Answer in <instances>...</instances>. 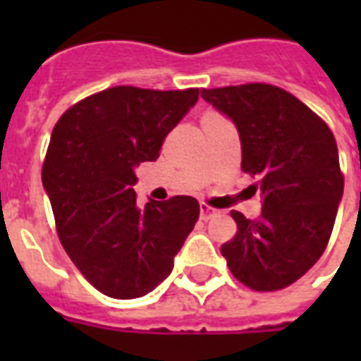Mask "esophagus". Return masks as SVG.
I'll return each instance as SVG.
<instances>
[{"mask_svg": "<svg viewBox=\"0 0 361 361\" xmlns=\"http://www.w3.org/2000/svg\"><path fill=\"white\" fill-rule=\"evenodd\" d=\"M215 212H217V209L215 208H212V206H208V204L206 202H200V219H209V217H212V215L215 214Z\"/></svg>", "mask_w": 361, "mask_h": 361, "instance_id": "34e87169", "label": "esophagus"}]
</instances>
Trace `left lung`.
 I'll list each match as a JSON object with an SVG mask.
<instances>
[{
	"label": "left lung",
	"mask_w": 361,
	"mask_h": 361,
	"mask_svg": "<svg viewBox=\"0 0 361 361\" xmlns=\"http://www.w3.org/2000/svg\"><path fill=\"white\" fill-rule=\"evenodd\" d=\"M231 118L241 140V169L257 176L262 214L255 221L232 209L238 232L221 245L232 275L257 292L296 283L330 241L343 197L334 133L283 87L249 82L200 90Z\"/></svg>",
	"instance_id": "1"
}]
</instances>
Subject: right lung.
I'll return each instance as SVG.
<instances>
[{
  "mask_svg": "<svg viewBox=\"0 0 361 361\" xmlns=\"http://www.w3.org/2000/svg\"><path fill=\"white\" fill-rule=\"evenodd\" d=\"M198 90L114 86L65 110L42 163L65 252L99 292L146 296L169 277L198 221L197 198L178 195L136 206L135 169L155 161Z\"/></svg>",
  "mask_w": 361,
  "mask_h": 361,
  "instance_id": "1",
  "label": "right lung"
}]
</instances>
